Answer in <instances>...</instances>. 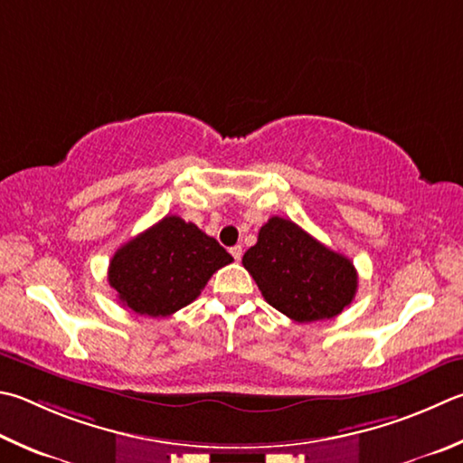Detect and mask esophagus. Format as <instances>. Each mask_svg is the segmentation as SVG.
I'll use <instances>...</instances> for the list:
<instances>
[{
    "label": "esophagus",
    "mask_w": 463,
    "mask_h": 463,
    "mask_svg": "<svg viewBox=\"0 0 463 463\" xmlns=\"http://www.w3.org/2000/svg\"><path fill=\"white\" fill-rule=\"evenodd\" d=\"M231 255H232L234 260H241V257H242V247H241V245L232 247V249H231Z\"/></svg>",
    "instance_id": "obj_1"
}]
</instances>
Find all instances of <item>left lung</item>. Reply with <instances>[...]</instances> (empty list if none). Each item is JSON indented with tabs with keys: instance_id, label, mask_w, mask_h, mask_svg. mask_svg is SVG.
<instances>
[{
	"instance_id": "left-lung-1",
	"label": "left lung",
	"mask_w": 463,
	"mask_h": 463,
	"mask_svg": "<svg viewBox=\"0 0 463 463\" xmlns=\"http://www.w3.org/2000/svg\"><path fill=\"white\" fill-rule=\"evenodd\" d=\"M242 265L267 304L293 322L335 317L356 296L358 275L352 260L322 245L289 218H269Z\"/></svg>"
}]
</instances>
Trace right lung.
Returning <instances> with one entry per match:
<instances>
[{"mask_svg": "<svg viewBox=\"0 0 463 463\" xmlns=\"http://www.w3.org/2000/svg\"><path fill=\"white\" fill-rule=\"evenodd\" d=\"M231 260L216 239L167 214L117 249L109 263V285L131 312L165 317L192 304L213 273Z\"/></svg>", "mask_w": 463, "mask_h": 463, "instance_id": "right-lung-1", "label": "right lung"}]
</instances>
